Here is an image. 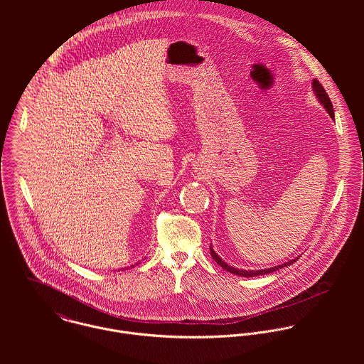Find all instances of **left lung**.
<instances>
[{"mask_svg":"<svg viewBox=\"0 0 364 364\" xmlns=\"http://www.w3.org/2000/svg\"><path fill=\"white\" fill-rule=\"evenodd\" d=\"M312 91H314V95L316 97V100L319 101V104L322 105V106L325 107V110L329 113V116H331L332 119H335L332 102H331V100H329L328 94L325 92L323 87L319 84V81H318L316 78H314V80H312ZM210 255H211V258L215 260V262H217V263H218L224 270H227V272H230V273H234V274H237V276H242V277H254V276H260V274H269V273L276 272V270H279V269H282V267H287V266L293 264L296 260L300 258V257H299V258H294V259L289 260V262H284V263L277 264V266H273V267H267V269H260V270H244V269L234 267V266H231V264H228L227 262H224V260L221 259V258L215 254V251L213 250L211 244H210Z\"/></svg>","mask_w":364,"mask_h":364,"instance_id":"8db88e82","label":"left lung"}]
</instances>
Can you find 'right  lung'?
<instances>
[{
    "label": "right lung",
    "mask_w": 364,
    "mask_h": 364,
    "mask_svg": "<svg viewBox=\"0 0 364 364\" xmlns=\"http://www.w3.org/2000/svg\"><path fill=\"white\" fill-rule=\"evenodd\" d=\"M136 264H139V262H137V263H134V264H130V267H134ZM126 269H129V267H122V270H126Z\"/></svg>",
    "instance_id": "add662e5"
}]
</instances>
